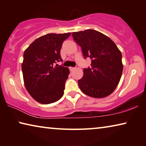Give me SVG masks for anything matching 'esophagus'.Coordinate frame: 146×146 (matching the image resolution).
I'll return each instance as SVG.
<instances>
[{"label": "esophagus", "instance_id": "1", "mask_svg": "<svg viewBox=\"0 0 146 146\" xmlns=\"http://www.w3.org/2000/svg\"><path fill=\"white\" fill-rule=\"evenodd\" d=\"M69 68H70V71H73L74 69H75V68H73V67H70Z\"/></svg>", "mask_w": 146, "mask_h": 146}]
</instances>
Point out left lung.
<instances>
[{
    "mask_svg": "<svg viewBox=\"0 0 146 146\" xmlns=\"http://www.w3.org/2000/svg\"><path fill=\"white\" fill-rule=\"evenodd\" d=\"M72 35L84 58L91 59V68L84 69L83 77L78 80L80 90L91 97H108L117 87L122 74L119 49L108 36L94 29L73 32Z\"/></svg>",
    "mask_w": 146,
    "mask_h": 146,
    "instance_id": "obj_1",
    "label": "left lung"
}]
</instances>
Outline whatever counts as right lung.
I'll return each mask as SVG.
<instances>
[{"label": "right lung", "mask_w": 146, "mask_h": 146, "mask_svg": "<svg viewBox=\"0 0 146 146\" xmlns=\"http://www.w3.org/2000/svg\"><path fill=\"white\" fill-rule=\"evenodd\" d=\"M70 35L46 34L36 38L24 51L22 64L24 86L39 103L48 104L62 97L70 70L62 66L55 67L54 64L62 60V44Z\"/></svg>", "instance_id": "right-lung-1"}]
</instances>
